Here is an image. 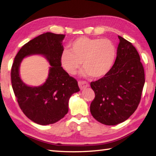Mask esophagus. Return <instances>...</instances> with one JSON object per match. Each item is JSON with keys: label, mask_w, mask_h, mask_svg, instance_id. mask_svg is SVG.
Listing matches in <instances>:
<instances>
[{"label": "esophagus", "mask_w": 156, "mask_h": 156, "mask_svg": "<svg viewBox=\"0 0 156 156\" xmlns=\"http://www.w3.org/2000/svg\"><path fill=\"white\" fill-rule=\"evenodd\" d=\"M78 85H79V87H80L81 90H83V89L89 87V84L86 81H79L78 82Z\"/></svg>", "instance_id": "34e87169"}]
</instances>
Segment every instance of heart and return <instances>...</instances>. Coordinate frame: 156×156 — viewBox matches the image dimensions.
<instances>
[{
    "label": "heart",
    "instance_id": "1",
    "mask_svg": "<svg viewBox=\"0 0 156 156\" xmlns=\"http://www.w3.org/2000/svg\"><path fill=\"white\" fill-rule=\"evenodd\" d=\"M117 50L108 38L80 37L60 55L62 67L70 75H74L83 62V75L98 79L106 76L113 67Z\"/></svg>",
    "mask_w": 156,
    "mask_h": 156
}]
</instances>
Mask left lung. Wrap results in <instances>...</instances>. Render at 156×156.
<instances>
[{
  "mask_svg": "<svg viewBox=\"0 0 156 156\" xmlns=\"http://www.w3.org/2000/svg\"><path fill=\"white\" fill-rule=\"evenodd\" d=\"M118 38L117 57L111 72L91 83L95 93L91 113L97 121L106 125L122 122L135 112L145 82L138 52L130 42L120 36Z\"/></svg>",
  "mask_w": 156,
  "mask_h": 156,
  "instance_id": "8db88e82",
  "label": "left lung"
}]
</instances>
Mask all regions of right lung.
<instances>
[{
    "label": "right lung",
    "mask_w": 156,
    "mask_h": 156,
    "mask_svg": "<svg viewBox=\"0 0 156 156\" xmlns=\"http://www.w3.org/2000/svg\"><path fill=\"white\" fill-rule=\"evenodd\" d=\"M64 34L47 32L25 44L15 56L11 70L12 85L18 105L27 117L38 125L58 122L67 114L71 96L80 91L78 82L63 69L60 58ZM43 55L48 60V78L43 86L30 87L20 79L22 60L31 55Z\"/></svg>",
    "instance_id": "add662e5"
}]
</instances>
